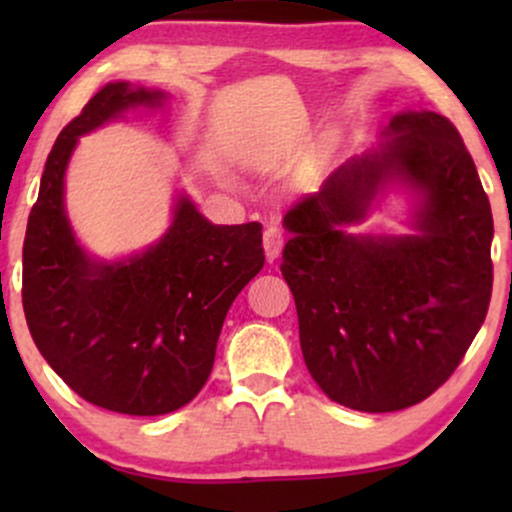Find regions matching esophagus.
I'll return each mask as SVG.
<instances>
[{
    "label": "esophagus",
    "instance_id": "1",
    "mask_svg": "<svg viewBox=\"0 0 512 512\" xmlns=\"http://www.w3.org/2000/svg\"><path fill=\"white\" fill-rule=\"evenodd\" d=\"M284 233H281V228L276 226H267L264 228V255H267L269 262L279 260L281 250H284Z\"/></svg>",
    "mask_w": 512,
    "mask_h": 512
}]
</instances>
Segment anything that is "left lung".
Instances as JSON below:
<instances>
[{
    "mask_svg": "<svg viewBox=\"0 0 512 512\" xmlns=\"http://www.w3.org/2000/svg\"><path fill=\"white\" fill-rule=\"evenodd\" d=\"M387 142L351 158L286 211L281 274L298 310L305 366L356 411H399L455 373L491 301V204L448 117L407 110ZM387 181L420 195L411 237H356Z\"/></svg>",
    "mask_w": 512,
    "mask_h": 512,
    "instance_id": "8db88e82",
    "label": "left lung"
}]
</instances>
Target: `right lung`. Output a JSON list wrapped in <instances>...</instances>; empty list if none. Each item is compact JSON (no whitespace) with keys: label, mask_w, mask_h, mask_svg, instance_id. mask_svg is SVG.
Segmentation results:
<instances>
[{"label":"right lung","mask_w":512,"mask_h":512,"mask_svg":"<svg viewBox=\"0 0 512 512\" xmlns=\"http://www.w3.org/2000/svg\"><path fill=\"white\" fill-rule=\"evenodd\" d=\"M163 93L103 86L52 146L23 240V313L38 351L79 397L129 416L185 407L207 383L228 308L262 269V226H214L180 197L142 255L96 262L64 214V170L81 134Z\"/></svg>","instance_id":"1"}]
</instances>
